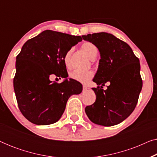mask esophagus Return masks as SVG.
Instances as JSON below:
<instances>
[{
	"instance_id": "34e87169",
	"label": "esophagus",
	"mask_w": 157,
	"mask_h": 157,
	"mask_svg": "<svg viewBox=\"0 0 157 157\" xmlns=\"http://www.w3.org/2000/svg\"><path fill=\"white\" fill-rule=\"evenodd\" d=\"M88 89H89V88H88L86 86H85V85L83 86V91H86Z\"/></svg>"
}]
</instances>
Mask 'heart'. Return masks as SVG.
Returning <instances> with one entry per match:
<instances>
[{"label":"heart","instance_id":"obj_1","mask_svg":"<svg viewBox=\"0 0 157 157\" xmlns=\"http://www.w3.org/2000/svg\"><path fill=\"white\" fill-rule=\"evenodd\" d=\"M81 48L83 52L87 55V56L93 60L95 59L98 53V49L95 45L91 42H85L83 43L81 46ZM72 49L68 50L65 53L63 56V61L66 66L67 68L71 67V56ZM70 77L74 80H76L78 82L82 83H86L92 78L94 76V73L91 71H83L74 70L70 73Z\"/></svg>","mask_w":157,"mask_h":157}]
</instances>
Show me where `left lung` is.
<instances>
[{
    "label": "left lung",
    "instance_id": "1",
    "mask_svg": "<svg viewBox=\"0 0 157 157\" xmlns=\"http://www.w3.org/2000/svg\"><path fill=\"white\" fill-rule=\"evenodd\" d=\"M100 52L101 59L93 81L101 87L92 88L96 101L85 111L93 123L104 126L117 125L134 110L142 89L140 63L132 49L112 34L101 33L82 36ZM110 83L107 89L102 85Z\"/></svg>",
    "mask_w": 157,
    "mask_h": 157
}]
</instances>
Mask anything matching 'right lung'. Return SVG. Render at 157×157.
<instances>
[{
    "label": "right lung",
    "mask_w": 157,
    "mask_h": 157,
    "mask_svg": "<svg viewBox=\"0 0 157 157\" xmlns=\"http://www.w3.org/2000/svg\"><path fill=\"white\" fill-rule=\"evenodd\" d=\"M82 40L76 36L46 30L28 40L16 57L14 91L22 114L36 125H48L59 121L71 96L82 91V84L68 79L63 56ZM64 78L58 84L51 75Z\"/></svg>",
    "instance_id": "obj_1"
}]
</instances>
